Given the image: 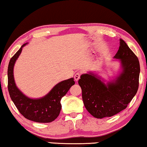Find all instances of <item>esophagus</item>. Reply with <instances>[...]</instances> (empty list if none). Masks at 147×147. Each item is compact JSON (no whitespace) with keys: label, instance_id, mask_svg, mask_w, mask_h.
<instances>
[{"label":"esophagus","instance_id":"esophagus-1","mask_svg":"<svg viewBox=\"0 0 147 147\" xmlns=\"http://www.w3.org/2000/svg\"><path fill=\"white\" fill-rule=\"evenodd\" d=\"M80 76H81V74L78 72V73H76L75 75H74V80H75V81H76V82H78V81L80 80Z\"/></svg>","mask_w":147,"mask_h":147}]
</instances>
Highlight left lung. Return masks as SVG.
<instances>
[{
	"label": "left lung",
	"mask_w": 147,
	"mask_h": 147,
	"mask_svg": "<svg viewBox=\"0 0 147 147\" xmlns=\"http://www.w3.org/2000/svg\"><path fill=\"white\" fill-rule=\"evenodd\" d=\"M114 58L120 59L123 69L114 81L105 84L91 73L83 74L78 81L85 107L97 119L113 116L126 109L139 88V59L122 39Z\"/></svg>",
	"instance_id": "1"
}]
</instances>
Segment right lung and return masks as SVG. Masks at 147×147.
<instances>
[{
    "label": "right lung",
    "instance_id": "right-lung-1",
    "mask_svg": "<svg viewBox=\"0 0 147 147\" xmlns=\"http://www.w3.org/2000/svg\"><path fill=\"white\" fill-rule=\"evenodd\" d=\"M26 44L21 46L9 61L8 67V92L19 112L25 118L37 123H50L58 117L61 108V99L75 84V82L74 78L62 81L55 86L47 95L40 99H30L23 94L14 82L13 69L22 48Z\"/></svg>",
    "mask_w": 147,
    "mask_h": 147
}]
</instances>
